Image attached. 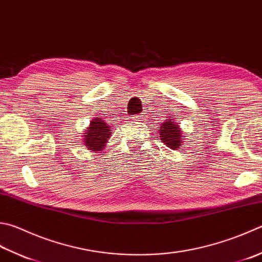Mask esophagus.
Returning <instances> with one entry per match:
<instances>
[{
  "label": "esophagus",
  "instance_id": "34e87169",
  "mask_svg": "<svg viewBox=\"0 0 262 262\" xmlns=\"http://www.w3.org/2000/svg\"><path fill=\"white\" fill-rule=\"evenodd\" d=\"M144 118H145V116H144V115H142V114H139V115H136V116L131 117V121L140 122V121H144Z\"/></svg>",
  "mask_w": 262,
  "mask_h": 262
}]
</instances>
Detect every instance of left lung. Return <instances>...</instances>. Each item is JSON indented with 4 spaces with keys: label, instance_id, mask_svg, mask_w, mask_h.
Instances as JSON below:
<instances>
[{
    "label": "left lung",
    "instance_id": "8db88e82",
    "mask_svg": "<svg viewBox=\"0 0 262 262\" xmlns=\"http://www.w3.org/2000/svg\"><path fill=\"white\" fill-rule=\"evenodd\" d=\"M177 120L178 118H173L172 115L171 117L167 116L165 121L159 126L160 130L157 131V135H159L160 140H162L163 144L174 150L179 149L185 140L184 131H182Z\"/></svg>",
    "mask_w": 262,
    "mask_h": 262
}]
</instances>
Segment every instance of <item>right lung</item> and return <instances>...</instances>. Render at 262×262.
I'll return each mask as SVG.
<instances>
[{"instance_id":"add662e5","label":"right lung","mask_w":262,"mask_h":262,"mask_svg":"<svg viewBox=\"0 0 262 262\" xmlns=\"http://www.w3.org/2000/svg\"><path fill=\"white\" fill-rule=\"evenodd\" d=\"M112 127L101 117H95L82 133V142L88 150L100 152L107 145L112 136Z\"/></svg>"}]
</instances>
